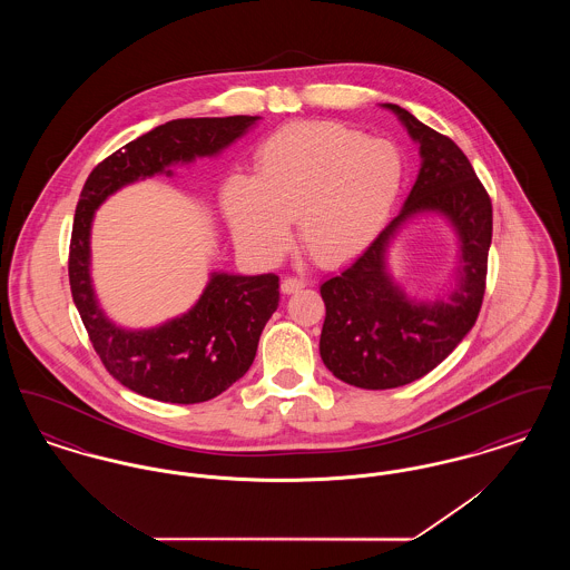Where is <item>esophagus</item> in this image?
<instances>
[{"label": "esophagus", "instance_id": "34e87169", "mask_svg": "<svg viewBox=\"0 0 570 570\" xmlns=\"http://www.w3.org/2000/svg\"><path fill=\"white\" fill-rule=\"evenodd\" d=\"M301 288H305V282L298 279V277H286V279L282 282V293H284V295H293V293H297Z\"/></svg>", "mask_w": 570, "mask_h": 570}]
</instances>
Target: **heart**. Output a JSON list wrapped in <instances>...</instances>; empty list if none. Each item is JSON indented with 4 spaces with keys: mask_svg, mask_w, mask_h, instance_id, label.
<instances>
[{
    "mask_svg": "<svg viewBox=\"0 0 570 570\" xmlns=\"http://www.w3.org/2000/svg\"><path fill=\"white\" fill-rule=\"evenodd\" d=\"M404 177V156L391 140L340 124H295L258 147L256 177L228 179L224 209L237 242L263 261L286 252L298 216L305 247L337 263L379 237Z\"/></svg>",
    "mask_w": 570,
    "mask_h": 570,
    "instance_id": "obj_1",
    "label": "heart"
}]
</instances>
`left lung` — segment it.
Returning <instances> with one entry per match:
<instances>
[{
  "label": "left lung",
  "instance_id": "1",
  "mask_svg": "<svg viewBox=\"0 0 570 570\" xmlns=\"http://www.w3.org/2000/svg\"><path fill=\"white\" fill-rule=\"evenodd\" d=\"M419 142L421 168L400 216L374 244L321 286L326 316L321 356L335 379L358 389H395L423 379L458 348L474 326L485 295L491 200L460 147L397 105ZM444 216L461 242L456 284L442 298L412 299L387 272L385 252L410 218Z\"/></svg>",
  "mask_w": 570,
  "mask_h": 570
}]
</instances>
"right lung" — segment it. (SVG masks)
<instances>
[{
  "mask_svg": "<svg viewBox=\"0 0 570 570\" xmlns=\"http://www.w3.org/2000/svg\"><path fill=\"white\" fill-rule=\"evenodd\" d=\"M258 119L249 115L173 119L117 149L82 186L68 258L70 291L110 376L142 397L200 404L242 379L277 309L279 277L214 272L186 314L151 328H124L105 314L91 284L89 237L96 209L124 186L173 175L175 164L214 158Z\"/></svg>",
  "mask_w": 570,
  "mask_h": 570,
  "instance_id": "1",
  "label": "right lung"
}]
</instances>
